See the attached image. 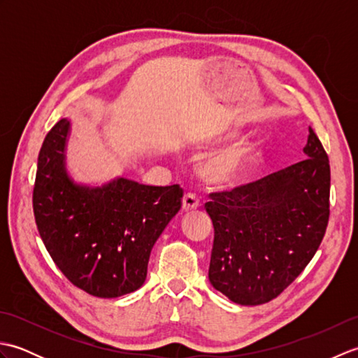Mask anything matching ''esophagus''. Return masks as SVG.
<instances>
[{
	"mask_svg": "<svg viewBox=\"0 0 358 358\" xmlns=\"http://www.w3.org/2000/svg\"><path fill=\"white\" fill-rule=\"evenodd\" d=\"M199 206H200V201L194 194H186L183 196V210L185 212H192Z\"/></svg>",
	"mask_w": 358,
	"mask_h": 358,
	"instance_id": "esophagus-1",
	"label": "esophagus"
}]
</instances>
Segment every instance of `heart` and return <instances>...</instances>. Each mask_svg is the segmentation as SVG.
Returning <instances> with one entry per match:
<instances>
[{"label":"heart","mask_w":358,"mask_h":358,"mask_svg":"<svg viewBox=\"0 0 358 358\" xmlns=\"http://www.w3.org/2000/svg\"><path fill=\"white\" fill-rule=\"evenodd\" d=\"M234 131H224L215 135L210 143H218L231 138ZM264 155V138L262 135H248L240 141L231 144L215 154L209 155L200 166L201 177L220 186H234L246 180Z\"/></svg>","instance_id":"1"}]
</instances>
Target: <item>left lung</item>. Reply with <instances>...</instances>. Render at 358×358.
<instances>
[{"label":"left lung","mask_w":358,"mask_h":358,"mask_svg":"<svg viewBox=\"0 0 358 358\" xmlns=\"http://www.w3.org/2000/svg\"><path fill=\"white\" fill-rule=\"evenodd\" d=\"M306 158L254 183L215 192L204 204L214 224L209 281L234 303L275 299L313 260L329 220L331 169L309 127Z\"/></svg>","instance_id":"left-lung-1"}]
</instances>
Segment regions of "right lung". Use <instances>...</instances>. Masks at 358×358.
Listing matches in <instances>:
<instances>
[{
  "mask_svg": "<svg viewBox=\"0 0 358 358\" xmlns=\"http://www.w3.org/2000/svg\"><path fill=\"white\" fill-rule=\"evenodd\" d=\"M71 126V120H59L38 155L36 227L72 285L100 299H117L143 286L150 250L180 210L183 189L123 177L101 186L77 183L66 167Z\"/></svg>",
  "mask_w": 358,
  "mask_h": 358,
  "instance_id": "1",
  "label": "right lung"
}]
</instances>
